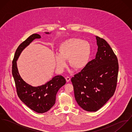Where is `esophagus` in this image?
<instances>
[{"label":"esophagus","instance_id":"esophagus-1","mask_svg":"<svg viewBox=\"0 0 132 132\" xmlns=\"http://www.w3.org/2000/svg\"><path fill=\"white\" fill-rule=\"evenodd\" d=\"M65 80H66V81H67V82H69V81H70L71 78H70L69 77H67L65 78Z\"/></svg>","mask_w":132,"mask_h":132}]
</instances>
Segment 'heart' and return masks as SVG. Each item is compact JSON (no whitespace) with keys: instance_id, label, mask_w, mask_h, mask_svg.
I'll list each match as a JSON object with an SVG mask.
<instances>
[{"instance_id":"heart-1","label":"heart","mask_w":132,"mask_h":132,"mask_svg":"<svg viewBox=\"0 0 132 132\" xmlns=\"http://www.w3.org/2000/svg\"><path fill=\"white\" fill-rule=\"evenodd\" d=\"M91 53L89 43L79 38H70L59 45L58 55L55 56L57 66L63 69L68 60L69 67L76 71L84 69L88 63Z\"/></svg>"}]
</instances>
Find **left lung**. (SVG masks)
Returning a JSON list of instances; mask_svg holds the SVG:
<instances>
[{
	"instance_id": "1",
	"label": "left lung",
	"mask_w": 132,
	"mask_h": 132,
	"mask_svg": "<svg viewBox=\"0 0 132 132\" xmlns=\"http://www.w3.org/2000/svg\"><path fill=\"white\" fill-rule=\"evenodd\" d=\"M98 46L94 59L71 79L76 101L84 110L95 112L115 93L118 73L117 58L103 38L96 36Z\"/></svg>"
}]
</instances>
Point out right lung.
I'll return each instance as SVG.
<instances>
[{
    "label": "right lung",
    "instance_id": "obj_1",
    "mask_svg": "<svg viewBox=\"0 0 132 132\" xmlns=\"http://www.w3.org/2000/svg\"><path fill=\"white\" fill-rule=\"evenodd\" d=\"M45 33L49 34V32ZM40 38L38 34H33L19 45L12 62V75L17 94L21 101L33 111L43 113L49 110L55 104L57 93L65 84V79L62 76H56L44 85L38 87L32 86L26 83L19 75L16 62L23 49L35 39Z\"/></svg>",
    "mask_w": 132,
    "mask_h": 132
}]
</instances>
